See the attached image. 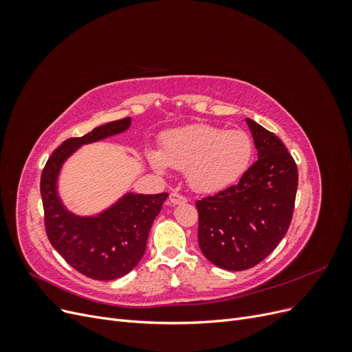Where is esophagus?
Wrapping results in <instances>:
<instances>
[{"label": "esophagus", "mask_w": 352, "mask_h": 352, "mask_svg": "<svg viewBox=\"0 0 352 352\" xmlns=\"http://www.w3.org/2000/svg\"><path fill=\"white\" fill-rule=\"evenodd\" d=\"M168 199H170V202H172V204H173V206H180V204H185V202H186V198H185L184 195H180V194H176V192H173V194H170Z\"/></svg>", "instance_id": "1"}]
</instances>
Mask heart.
Here are the masks:
<instances>
[{
    "label": "heart",
    "instance_id": "1",
    "mask_svg": "<svg viewBox=\"0 0 352 352\" xmlns=\"http://www.w3.org/2000/svg\"><path fill=\"white\" fill-rule=\"evenodd\" d=\"M254 145L243 131H228L210 124H192L162 136V150L148 151L157 173L168 168L185 172L197 194L214 195L235 186L251 164Z\"/></svg>",
    "mask_w": 352,
    "mask_h": 352
}]
</instances>
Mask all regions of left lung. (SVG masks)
Returning a JSON list of instances; mask_svg holds the SVG:
<instances>
[{
  "instance_id": "obj_1",
  "label": "left lung",
  "mask_w": 352,
  "mask_h": 352,
  "mask_svg": "<svg viewBox=\"0 0 352 352\" xmlns=\"http://www.w3.org/2000/svg\"><path fill=\"white\" fill-rule=\"evenodd\" d=\"M258 160L239 184L197 201L198 243L220 269L239 272L257 265L278 247L291 225L298 170L274 133L251 119Z\"/></svg>"
}]
</instances>
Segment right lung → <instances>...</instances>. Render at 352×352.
<instances>
[{
    "label": "right lung",
    "mask_w": 352,
    "mask_h": 352,
    "mask_svg": "<svg viewBox=\"0 0 352 352\" xmlns=\"http://www.w3.org/2000/svg\"><path fill=\"white\" fill-rule=\"evenodd\" d=\"M132 119L101 124L82 138H70L52 153L41 176L47 236L73 269L95 280H114L141 261L148 233L168 194L126 192L113 204L88 216L67 208L58 192L61 168L80 146L126 132Z\"/></svg>",
    "instance_id": "add662e5"
}]
</instances>
